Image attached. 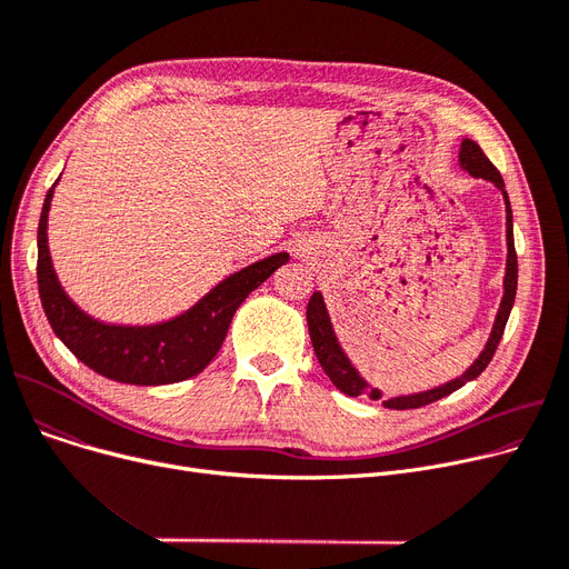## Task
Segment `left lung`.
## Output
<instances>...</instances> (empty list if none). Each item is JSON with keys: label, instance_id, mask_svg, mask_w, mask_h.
Segmentation results:
<instances>
[{"label": "left lung", "instance_id": "1", "mask_svg": "<svg viewBox=\"0 0 569 569\" xmlns=\"http://www.w3.org/2000/svg\"><path fill=\"white\" fill-rule=\"evenodd\" d=\"M459 168L466 170L470 177L475 179H487L491 182L505 200V242H507V260H505V277H502V297H500V307L496 311L493 318V327L489 332V339L482 348V352L475 357V362L457 378L440 382L429 387V390H420V392H410V395H397V397H382V390L373 387L362 373L352 365L350 357L346 355L337 332L335 325L330 318V311H327V305L322 300V292L316 290L309 300L307 307V322H309V335H311V343L316 350L318 362L322 367V371L330 376V380L335 382L337 390H341L348 397H369L371 401H382L385 408L390 410H408V408H422L429 406L447 395L457 392L459 387H463L466 382L475 380L480 376L489 362L491 357L502 339L507 318H510V311L515 307V297H517V279H519V267H517V251H515V226H512V204L510 198H507L505 191V182L500 172L496 170V166L485 157V152L480 149L475 140L463 138L461 140V149H459Z\"/></svg>", "mask_w": 569, "mask_h": 569}]
</instances>
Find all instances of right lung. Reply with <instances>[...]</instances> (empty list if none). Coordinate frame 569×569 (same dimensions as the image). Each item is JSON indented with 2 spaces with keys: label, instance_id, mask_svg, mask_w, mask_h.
<instances>
[{
  "label": "right lung",
  "instance_id": "1",
  "mask_svg": "<svg viewBox=\"0 0 569 569\" xmlns=\"http://www.w3.org/2000/svg\"><path fill=\"white\" fill-rule=\"evenodd\" d=\"M48 191L39 221V262L37 279L41 305L57 339L62 341L82 365L103 378L140 387L172 385L198 376L214 360L228 335L230 320L249 292L272 277L290 260L286 251L256 260L228 274L196 305L172 318L144 325L106 322L82 311L64 286L59 283L50 247L48 214L54 187Z\"/></svg>",
  "mask_w": 569,
  "mask_h": 569
}]
</instances>
